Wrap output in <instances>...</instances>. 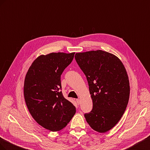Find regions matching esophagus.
<instances>
[{
    "label": "esophagus",
    "mask_w": 150,
    "mask_h": 150,
    "mask_svg": "<svg viewBox=\"0 0 150 150\" xmlns=\"http://www.w3.org/2000/svg\"><path fill=\"white\" fill-rule=\"evenodd\" d=\"M76 103H77V104H78V105H79V104H80V99H76Z\"/></svg>",
    "instance_id": "obj_1"
}]
</instances>
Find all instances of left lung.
Here are the masks:
<instances>
[{"label":"left lung","mask_w":150,"mask_h":150,"mask_svg":"<svg viewBox=\"0 0 150 150\" xmlns=\"http://www.w3.org/2000/svg\"><path fill=\"white\" fill-rule=\"evenodd\" d=\"M75 58L86 76L93 102L84 116L93 130L105 132L120 120L129 101L126 68L116 56L102 50L76 53Z\"/></svg>","instance_id":"obj_1"}]
</instances>
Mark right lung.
Returning a JSON list of instances; mask_svg holds the SVG:
<instances>
[{
	"label": "right lung",
	"instance_id": "add662e5",
	"mask_svg": "<svg viewBox=\"0 0 150 150\" xmlns=\"http://www.w3.org/2000/svg\"><path fill=\"white\" fill-rule=\"evenodd\" d=\"M75 53L40 55L25 75L24 96L34 119L51 131L63 129L76 112L75 107L63 97L61 75L70 65Z\"/></svg>",
	"mask_w": 150,
	"mask_h": 150
}]
</instances>
